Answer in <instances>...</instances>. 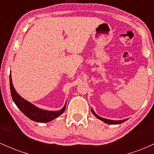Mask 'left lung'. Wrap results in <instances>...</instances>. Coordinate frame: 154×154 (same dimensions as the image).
<instances>
[{"mask_svg":"<svg viewBox=\"0 0 154 154\" xmlns=\"http://www.w3.org/2000/svg\"><path fill=\"white\" fill-rule=\"evenodd\" d=\"M91 110H92V112H93V114H94V115L96 116L98 119L102 120V121H103L104 122H106L107 124H110V125H117V124H121V123H123L124 122L126 121V120H128V119H124V120H119V121H114V120H110V119H104V118H102L98 115H97V114H95V113L94 112V111H93V109H91Z\"/></svg>","mask_w":154,"mask_h":154,"instance_id":"left-lung-1","label":"left lung"}]
</instances>
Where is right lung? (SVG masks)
Here are the masks:
<instances>
[{
    "label": "right lung",
    "instance_id": "1",
    "mask_svg": "<svg viewBox=\"0 0 154 154\" xmlns=\"http://www.w3.org/2000/svg\"><path fill=\"white\" fill-rule=\"evenodd\" d=\"M10 89L12 99L14 102L17 106L20 109L21 111L27 116L28 118L38 122H48L51 120L54 119L55 118L58 117L61 114H63L66 109V105L63 107L62 109L57 111H45L40 109L35 106V105L26 101L24 98L19 95L15 91L12 84L11 77L10 74Z\"/></svg>",
    "mask_w": 154,
    "mask_h": 154
}]
</instances>
